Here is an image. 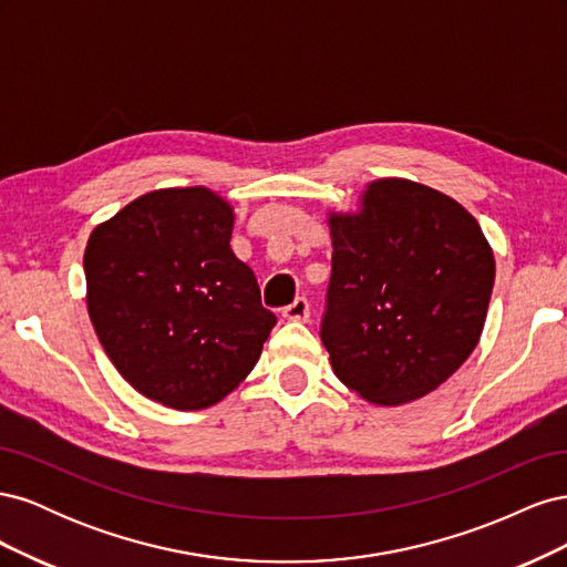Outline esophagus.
<instances>
[{
  "instance_id": "34e87169",
  "label": "esophagus",
  "mask_w": 567,
  "mask_h": 567,
  "mask_svg": "<svg viewBox=\"0 0 567 567\" xmlns=\"http://www.w3.org/2000/svg\"><path fill=\"white\" fill-rule=\"evenodd\" d=\"M284 317L290 321H307L310 319V302L305 298H296L288 307H284Z\"/></svg>"
}]
</instances>
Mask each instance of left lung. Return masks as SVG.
<instances>
[{"mask_svg":"<svg viewBox=\"0 0 567 567\" xmlns=\"http://www.w3.org/2000/svg\"><path fill=\"white\" fill-rule=\"evenodd\" d=\"M329 229L321 342L340 383L381 406L440 388L487 319L494 252L477 219L431 186L385 177L354 213H329Z\"/></svg>","mask_w":567,"mask_h":567,"instance_id":"1","label":"left lung"}]
</instances>
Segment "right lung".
<instances>
[{
  "mask_svg": "<svg viewBox=\"0 0 567 567\" xmlns=\"http://www.w3.org/2000/svg\"><path fill=\"white\" fill-rule=\"evenodd\" d=\"M234 208L205 186L156 188L94 227L87 312L120 375L177 411L238 388L277 323L229 241Z\"/></svg>",
  "mask_w": 567,
  "mask_h": 567,
  "instance_id": "obj_1",
  "label": "right lung"
}]
</instances>
